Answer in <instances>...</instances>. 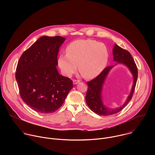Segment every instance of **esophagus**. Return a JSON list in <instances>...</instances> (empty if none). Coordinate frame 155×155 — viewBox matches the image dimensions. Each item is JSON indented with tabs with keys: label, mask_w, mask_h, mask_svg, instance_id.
<instances>
[{
	"label": "esophagus",
	"mask_w": 155,
	"mask_h": 155,
	"mask_svg": "<svg viewBox=\"0 0 155 155\" xmlns=\"http://www.w3.org/2000/svg\"><path fill=\"white\" fill-rule=\"evenodd\" d=\"M80 80H73V83L74 84H78V83H80Z\"/></svg>",
	"instance_id": "esophagus-1"
}]
</instances>
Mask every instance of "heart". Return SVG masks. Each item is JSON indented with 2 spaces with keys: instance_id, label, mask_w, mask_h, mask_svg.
<instances>
[{
  "instance_id": "1",
  "label": "heart",
  "mask_w": 155,
  "mask_h": 155,
  "mask_svg": "<svg viewBox=\"0 0 155 155\" xmlns=\"http://www.w3.org/2000/svg\"><path fill=\"white\" fill-rule=\"evenodd\" d=\"M66 53L60 54L58 59L62 73L66 77H71L76 72L79 64L80 72L89 79L102 72L108 57L104 44L90 39L72 41L66 48Z\"/></svg>"
}]
</instances>
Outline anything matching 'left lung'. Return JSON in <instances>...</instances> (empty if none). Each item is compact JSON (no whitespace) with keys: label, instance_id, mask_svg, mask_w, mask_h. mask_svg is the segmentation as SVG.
<instances>
[{"label":"left lung","instance_id":"obj_1","mask_svg":"<svg viewBox=\"0 0 155 155\" xmlns=\"http://www.w3.org/2000/svg\"><path fill=\"white\" fill-rule=\"evenodd\" d=\"M113 55L114 60L115 61H117L118 63L124 64L129 69L134 77L133 85H132L130 93L127 97V99L123 105L119 108L113 109L107 108L103 104L101 96L103 84L108 73L110 69L113 68V66H108L102 71V72L97 77L90 81H87V84L88 85V88L85 97L86 102L87 106L90 107L93 112L101 116L114 115L120 112L121 110L123 109V108L127 104L132 97L138 77L137 65L133 58L132 57L131 54L128 51L121 48L117 44H115L114 48H113Z\"/></svg>","mask_w":155,"mask_h":155}]
</instances>
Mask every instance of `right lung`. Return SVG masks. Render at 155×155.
Listing matches in <instances>:
<instances>
[{
    "instance_id": "1",
    "label": "right lung",
    "mask_w": 155,
    "mask_h": 155,
    "mask_svg": "<svg viewBox=\"0 0 155 155\" xmlns=\"http://www.w3.org/2000/svg\"><path fill=\"white\" fill-rule=\"evenodd\" d=\"M65 40L60 36L41 37L18 61L15 77L20 96L37 112H56L73 87L72 81L60 75L56 67Z\"/></svg>"
}]
</instances>
